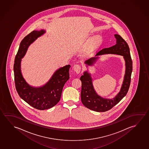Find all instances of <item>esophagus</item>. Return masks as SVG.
<instances>
[{"label": "esophagus", "instance_id": "34e87169", "mask_svg": "<svg viewBox=\"0 0 149 149\" xmlns=\"http://www.w3.org/2000/svg\"><path fill=\"white\" fill-rule=\"evenodd\" d=\"M73 70L74 71L76 72L77 73H79L80 72L81 70V67L78 64H76L74 65L73 67Z\"/></svg>", "mask_w": 149, "mask_h": 149}]
</instances>
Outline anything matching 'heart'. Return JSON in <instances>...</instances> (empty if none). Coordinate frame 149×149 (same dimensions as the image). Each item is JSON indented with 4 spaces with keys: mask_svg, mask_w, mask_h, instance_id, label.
I'll return each instance as SVG.
<instances>
[{
    "mask_svg": "<svg viewBox=\"0 0 149 149\" xmlns=\"http://www.w3.org/2000/svg\"><path fill=\"white\" fill-rule=\"evenodd\" d=\"M102 37L99 35L95 36L90 40L88 45V50H92L102 42Z\"/></svg>",
    "mask_w": 149,
    "mask_h": 149,
    "instance_id": "b5f03b06",
    "label": "heart"
}]
</instances>
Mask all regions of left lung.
I'll use <instances>...</instances> for the list:
<instances>
[{
    "mask_svg": "<svg viewBox=\"0 0 149 149\" xmlns=\"http://www.w3.org/2000/svg\"><path fill=\"white\" fill-rule=\"evenodd\" d=\"M116 40V45L104 48L98 52L96 56L105 54H114L123 56L125 61V74L123 84L120 92L113 99H106L100 96L95 91L93 85L92 79L91 74L85 71L80 77L82 82L81 92V102L88 109L96 112H105L112 108L126 96L129 90L132 70V61L130 56V51L127 42L122 37L114 35ZM98 57H92L85 61L88 65H92L95 63Z\"/></svg>",
    "mask_w": 149,
    "mask_h": 149,
    "instance_id": "8db88e82",
    "label": "left lung"
}]
</instances>
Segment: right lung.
Masks as SVG:
<instances>
[{"label":"right lung","mask_w":149,"mask_h":149,"mask_svg":"<svg viewBox=\"0 0 149 149\" xmlns=\"http://www.w3.org/2000/svg\"><path fill=\"white\" fill-rule=\"evenodd\" d=\"M45 33L43 29L33 31L24 37L20 43L13 67L15 85L19 97L34 108L41 110L50 109L59 102L64 85L69 79L70 67L68 65L58 69L45 85L39 88L31 86L26 82L21 71V59L31 44Z\"/></svg>","instance_id":"obj_1"}]
</instances>
